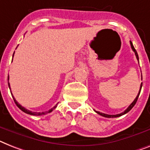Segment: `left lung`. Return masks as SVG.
Masks as SVG:
<instances>
[{"instance_id":"obj_1","label":"left lung","mask_w":150,"mask_h":150,"mask_svg":"<svg viewBox=\"0 0 150 150\" xmlns=\"http://www.w3.org/2000/svg\"><path fill=\"white\" fill-rule=\"evenodd\" d=\"M130 45H131V47H132V50L134 51L135 53V55H136V57H137V59L138 60V61H139V57H138V54H137V50H136V49L134 48V47H133V43L130 41ZM142 86H143V83H141L140 85V89H139V93H138V95L137 96V97H136V99H135L134 100H133V102L131 103L129 106H128V108L126 110L124 111V112H121V113H120V114H117V115H108V114H106V113H103V112H98V111H96L95 110V112H97L98 114H100V116H102V117H107V118H114V117H121V116H122V115L126 114L127 112H128L131 109L133 108V106H135V104H136V103H137V100H138V97H139V93H140V91H141V88H142Z\"/></svg>"}]
</instances>
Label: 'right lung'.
<instances>
[{
	"label": "right lung",
	"mask_w": 150,
	"mask_h": 150,
	"mask_svg": "<svg viewBox=\"0 0 150 150\" xmlns=\"http://www.w3.org/2000/svg\"><path fill=\"white\" fill-rule=\"evenodd\" d=\"M13 54H14V53H13ZM12 60H13V59H12ZM7 80H9V76H8V77H7ZM8 86H9V88L11 89V87H10V83H8ZM12 96H13V95H12ZM13 100H14V103H16V105H17V107H18V108H19V109H21V110L23 111V112H26V113H28V114H30V115H33V116H41V115L47 114V113H49V112H52V111L54 110V109H55L56 107H57V105H56V106H54V107H53V108H52V109H50V110L47 111V112H32V111H30V110H27V109H26V108H24V107H23V106H22L20 104V103H17V100H15V98H14V97H13Z\"/></svg>",
	"instance_id": "right-lung-1"
}]
</instances>
